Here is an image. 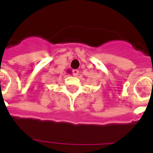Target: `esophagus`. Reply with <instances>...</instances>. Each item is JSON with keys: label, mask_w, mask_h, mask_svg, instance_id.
<instances>
[{"label": "esophagus", "mask_w": 153, "mask_h": 153, "mask_svg": "<svg viewBox=\"0 0 153 153\" xmlns=\"http://www.w3.org/2000/svg\"><path fill=\"white\" fill-rule=\"evenodd\" d=\"M72 71H73V74H74V76H78V74L79 73V70H73Z\"/></svg>", "instance_id": "obj_1"}]
</instances>
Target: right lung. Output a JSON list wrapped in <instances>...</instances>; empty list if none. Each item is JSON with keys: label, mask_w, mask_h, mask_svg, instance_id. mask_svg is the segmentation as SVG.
<instances>
[{"label": "right lung", "mask_w": 153, "mask_h": 153, "mask_svg": "<svg viewBox=\"0 0 153 153\" xmlns=\"http://www.w3.org/2000/svg\"><path fill=\"white\" fill-rule=\"evenodd\" d=\"M67 72H68V73H70V74H71V71L70 70H67Z\"/></svg>", "instance_id": "right-lung-1"}]
</instances>
